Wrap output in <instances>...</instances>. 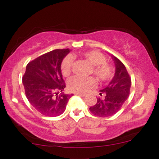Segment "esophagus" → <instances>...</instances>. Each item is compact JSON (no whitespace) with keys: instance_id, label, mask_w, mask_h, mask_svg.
I'll return each mask as SVG.
<instances>
[{"instance_id":"esophagus-1","label":"esophagus","mask_w":159,"mask_h":159,"mask_svg":"<svg viewBox=\"0 0 159 159\" xmlns=\"http://www.w3.org/2000/svg\"><path fill=\"white\" fill-rule=\"evenodd\" d=\"M75 95H80V96H81V97H85V94H84V93H75Z\"/></svg>"}]
</instances>
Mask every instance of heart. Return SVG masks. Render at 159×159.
Listing matches in <instances>:
<instances>
[{
  "mask_svg": "<svg viewBox=\"0 0 159 159\" xmlns=\"http://www.w3.org/2000/svg\"><path fill=\"white\" fill-rule=\"evenodd\" d=\"M80 57L86 61L93 66L92 74L100 81H105L110 79L112 75L111 66L107 64L104 55L96 51H89L82 53ZM73 59L67 57L61 64V72L64 76H69L71 73ZM95 81L93 78L74 77L68 82V86L71 91L76 93H84L95 85Z\"/></svg>",
  "mask_w": 159,
  "mask_h": 159,
  "instance_id": "heart-1",
  "label": "heart"
}]
</instances>
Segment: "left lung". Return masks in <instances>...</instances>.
I'll return each mask as SVG.
<instances>
[{
    "mask_svg": "<svg viewBox=\"0 0 159 159\" xmlns=\"http://www.w3.org/2000/svg\"><path fill=\"white\" fill-rule=\"evenodd\" d=\"M110 56L115 66V75L110 84L100 90L102 97L97 98L96 104L89 109L98 117H107L115 114L129 95L132 81L127 69L117 58Z\"/></svg>",
    "mask_w": 159,
    "mask_h": 159,
    "instance_id": "8db88e82",
    "label": "left lung"
}]
</instances>
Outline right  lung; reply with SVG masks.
Returning a JSON list of instances; mask_svg holds the SVG:
<instances>
[{
    "instance_id": "1",
    "label": "right lung",
    "mask_w": 159,
    "mask_h": 159,
    "mask_svg": "<svg viewBox=\"0 0 159 159\" xmlns=\"http://www.w3.org/2000/svg\"><path fill=\"white\" fill-rule=\"evenodd\" d=\"M70 51L69 49L53 50L37 57L26 67L22 77L25 95L34 109L43 115L56 117L61 115L73 95L57 93L66 88L61 66Z\"/></svg>"
}]
</instances>
